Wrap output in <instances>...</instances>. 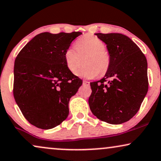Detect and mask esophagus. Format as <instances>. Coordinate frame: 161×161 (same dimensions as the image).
Segmentation results:
<instances>
[{"label": "esophagus", "mask_w": 161, "mask_h": 161, "mask_svg": "<svg viewBox=\"0 0 161 161\" xmlns=\"http://www.w3.org/2000/svg\"><path fill=\"white\" fill-rule=\"evenodd\" d=\"M83 83L84 85H86V86H89V84H90V83L89 82V81H86V80H83Z\"/></svg>", "instance_id": "1"}]
</instances>
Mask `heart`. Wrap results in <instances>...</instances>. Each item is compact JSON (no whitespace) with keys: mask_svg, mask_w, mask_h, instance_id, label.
I'll use <instances>...</instances> for the list:
<instances>
[{"mask_svg":"<svg viewBox=\"0 0 161 161\" xmlns=\"http://www.w3.org/2000/svg\"><path fill=\"white\" fill-rule=\"evenodd\" d=\"M103 41L92 34H86L76 41L75 47H70L64 52V60L68 69L75 73L84 59V66L77 75L85 78H94L106 73L111 64V56Z\"/></svg>","mask_w":161,"mask_h":161,"instance_id":"heart-1","label":"heart"}]
</instances>
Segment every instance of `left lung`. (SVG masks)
I'll use <instances>...</instances> for the list:
<instances>
[{"instance_id":"obj_1","label":"left lung","mask_w":161,"mask_h":161,"mask_svg":"<svg viewBox=\"0 0 161 161\" xmlns=\"http://www.w3.org/2000/svg\"><path fill=\"white\" fill-rule=\"evenodd\" d=\"M95 35L106 44L111 64L104 78L90 83L89 107L99 119L119 125L136 115L148 91L147 58L125 35Z\"/></svg>"}]
</instances>
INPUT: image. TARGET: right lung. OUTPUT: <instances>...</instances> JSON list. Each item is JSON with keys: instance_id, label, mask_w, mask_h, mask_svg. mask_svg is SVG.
Segmentation results:
<instances>
[{"instance_id": "add662e5", "label": "right lung", "mask_w": 161, "mask_h": 161, "mask_svg": "<svg viewBox=\"0 0 161 161\" xmlns=\"http://www.w3.org/2000/svg\"><path fill=\"white\" fill-rule=\"evenodd\" d=\"M80 34L41 33L26 44L15 59V101L26 119L38 128H53L69 115L70 98L83 81L68 69L64 52Z\"/></svg>"}]
</instances>
